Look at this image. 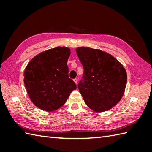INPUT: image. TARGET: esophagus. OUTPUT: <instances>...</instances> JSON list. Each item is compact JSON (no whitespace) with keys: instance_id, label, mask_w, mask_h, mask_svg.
Returning a JSON list of instances; mask_svg holds the SVG:
<instances>
[{"instance_id":"34e87169","label":"esophagus","mask_w":152,"mask_h":152,"mask_svg":"<svg viewBox=\"0 0 152 152\" xmlns=\"http://www.w3.org/2000/svg\"><path fill=\"white\" fill-rule=\"evenodd\" d=\"M73 80H74V82L76 83V84H77V82H78V80H77V78H74Z\"/></svg>"}]
</instances>
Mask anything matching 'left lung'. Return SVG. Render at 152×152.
<instances>
[{"mask_svg":"<svg viewBox=\"0 0 152 152\" xmlns=\"http://www.w3.org/2000/svg\"><path fill=\"white\" fill-rule=\"evenodd\" d=\"M76 51L83 68L78 88L86 105L97 112L111 109L124 95L125 69L115 58L100 50L80 47Z\"/></svg>","mask_w":152,"mask_h":152,"instance_id":"left-lung-1","label":"left lung"}]
</instances>
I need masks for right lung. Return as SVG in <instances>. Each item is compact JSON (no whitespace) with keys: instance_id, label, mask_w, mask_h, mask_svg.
Here are the masks:
<instances>
[{"instance_id":"1","label":"right lung","mask_w":152,"mask_h":152,"mask_svg":"<svg viewBox=\"0 0 152 152\" xmlns=\"http://www.w3.org/2000/svg\"><path fill=\"white\" fill-rule=\"evenodd\" d=\"M69 48L57 47L32 59L24 71V83L31 101L38 108L52 112L61 108L76 89L69 77Z\"/></svg>"}]
</instances>
